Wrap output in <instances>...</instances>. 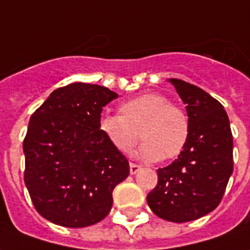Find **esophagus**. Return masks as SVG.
<instances>
[{"instance_id": "obj_1", "label": "esophagus", "mask_w": 250, "mask_h": 250, "mask_svg": "<svg viewBox=\"0 0 250 250\" xmlns=\"http://www.w3.org/2000/svg\"><path fill=\"white\" fill-rule=\"evenodd\" d=\"M139 170H141V167H139L138 164H134V162H131V164H130V173L135 174V173H138Z\"/></svg>"}]
</instances>
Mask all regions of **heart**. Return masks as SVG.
Segmentation results:
<instances>
[{
  "label": "heart",
  "mask_w": 250,
  "mask_h": 250,
  "mask_svg": "<svg viewBox=\"0 0 250 250\" xmlns=\"http://www.w3.org/2000/svg\"><path fill=\"white\" fill-rule=\"evenodd\" d=\"M120 115H104L100 131L120 153H128L138 138L145 142L138 155L145 161L173 160L186 149L191 125L187 112L161 93H143L125 101ZM140 134H137V131Z\"/></svg>",
  "instance_id": "heart-1"
}]
</instances>
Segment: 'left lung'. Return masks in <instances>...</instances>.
<instances>
[{
	"label": "left lung",
	"instance_id": "obj_1",
	"mask_svg": "<svg viewBox=\"0 0 250 250\" xmlns=\"http://www.w3.org/2000/svg\"><path fill=\"white\" fill-rule=\"evenodd\" d=\"M169 83L187 105L191 134L177 160L157 170L158 183L147 204L162 219L183 223L207 215L221 203L233 173V135L219 101L183 80Z\"/></svg>",
	"mask_w": 250,
	"mask_h": 250
}]
</instances>
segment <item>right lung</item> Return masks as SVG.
Listing matches in <instances>:
<instances>
[{
	"label": "right lung",
	"instance_id": "1",
	"mask_svg": "<svg viewBox=\"0 0 250 250\" xmlns=\"http://www.w3.org/2000/svg\"><path fill=\"white\" fill-rule=\"evenodd\" d=\"M116 97L105 86L74 83L32 113L22 143L24 181L47 221L86 228L111 211L113 188L130 174L127 158L99 127L103 108Z\"/></svg>",
	"mask_w": 250,
	"mask_h": 250
}]
</instances>
